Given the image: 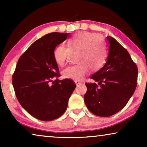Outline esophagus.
I'll list each match as a JSON object with an SVG mask.
<instances>
[{
	"instance_id": "obj_1",
	"label": "esophagus",
	"mask_w": 147,
	"mask_h": 147,
	"mask_svg": "<svg viewBox=\"0 0 147 147\" xmlns=\"http://www.w3.org/2000/svg\"><path fill=\"white\" fill-rule=\"evenodd\" d=\"M74 82H75V84H76V85H80V84H81V82H79V81H77V80H76V81H74Z\"/></svg>"
}]
</instances>
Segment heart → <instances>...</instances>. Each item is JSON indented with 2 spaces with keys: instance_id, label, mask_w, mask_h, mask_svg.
<instances>
[{
  "instance_id": "obj_1",
  "label": "heart",
  "mask_w": 147,
  "mask_h": 147,
  "mask_svg": "<svg viewBox=\"0 0 147 147\" xmlns=\"http://www.w3.org/2000/svg\"><path fill=\"white\" fill-rule=\"evenodd\" d=\"M78 53L77 65L63 70L65 78L82 80L90 69L97 71L103 67L107 60L108 47L102 36L90 32H80L68 40V47L60 45L55 47L53 57L55 63L63 67L71 53Z\"/></svg>"
}]
</instances>
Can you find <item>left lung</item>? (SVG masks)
<instances>
[{
	"label": "left lung",
	"instance_id": "8db88e82",
	"mask_svg": "<svg viewBox=\"0 0 147 147\" xmlns=\"http://www.w3.org/2000/svg\"><path fill=\"white\" fill-rule=\"evenodd\" d=\"M109 45L107 60L91 76L96 83L87 84L84 102L92 113L108 117L120 111L133 95L137 84L138 68L130 54L113 37H106Z\"/></svg>",
	"mask_w": 147,
	"mask_h": 147
}]
</instances>
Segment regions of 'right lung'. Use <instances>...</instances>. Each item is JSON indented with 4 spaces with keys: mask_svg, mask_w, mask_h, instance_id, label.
Listing matches in <instances>:
<instances>
[{
    "mask_svg": "<svg viewBox=\"0 0 147 147\" xmlns=\"http://www.w3.org/2000/svg\"><path fill=\"white\" fill-rule=\"evenodd\" d=\"M69 34L54 32L43 36L28 48L16 66L13 86L17 100L28 113L40 120L60 117L76 87L71 80L57 79L59 68L53 57L55 47Z\"/></svg>",
    "mask_w": 147,
    "mask_h": 147,
    "instance_id": "obj_1",
    "label": "right lung"
}]
</instances>
